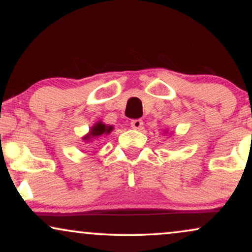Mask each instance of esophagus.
<instances>
[{
	"label": "esophagus",
	"mask_w": 252,
	"mask_h": 252,
	"mask_svg": "<svg viewBox=\"0 0 252 252\" xmlns=\"http://www.w3.org/2000/svg\"><path fill=\"white\" fill-rule=\"evenodd\" d=\"M130 124H131L132 129L140 130V129L143 128V121L142 120H132L131 123H130Z\"/></svg>",
	"instance_id": "esophagus-1"
}]
</instances>
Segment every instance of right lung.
<instances>
[{
    "label": "right lung",
    "mask_w": 252,
    "mask_h": 252,
    "mask_svg": "<svg viewBox=\"0 0 252 252\" xmlns=\"http://www.w3.org/2000/svg\"><path fill=\"white\" fill-rule=\"evenodd\" d=\"M114 126H105L103 122H98L90 129V132L86 136H84L83 140L89 142V141L92 140H97V138L102 137L104 135H108L112 131Z\"/></svg>",
    "instance_id": "add662e5"
}]
</instances>
